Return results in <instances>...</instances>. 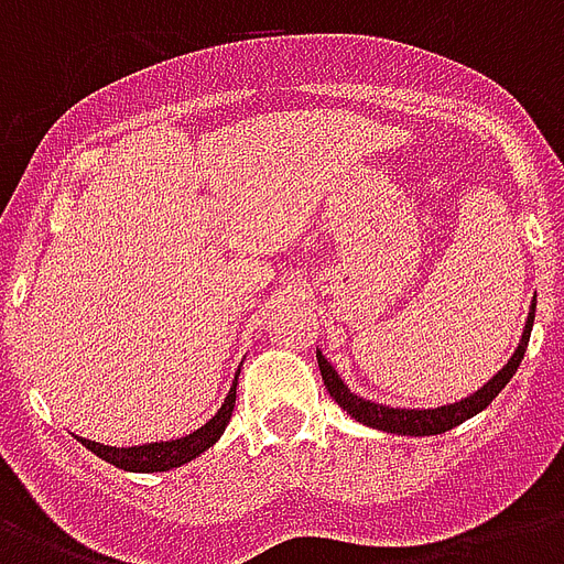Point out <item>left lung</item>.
I'll return each instance as SVG.
<instances>
[{"instance_id": "left-lung-1", "label": "left lung", "mask_w": 564, "mask_h": 564, "mask_svg": "<svg viewBox=\"0 0 564 564\" xmlns=\"http://www.w3.org/2000/svg\"><path fill=\"white\" fill-rule=\"evenodd\" d=\"M533 318H535V301L530 304V316H527L521 343H518L516 354L509 357L507 366L491 377L489 383L480 386L474 394H468V398H463V401L447 403V406H436V410H398V406L366 401V398L354 394L351 389L345 386L343 377L336 375V369L325 360V354L322 351H316L318 371H322V380H325L330 398H334V401L339 403L351 419L366 424V427L383 430V433H398V436H438V433H447V430H454L456 424H463V421L474 419L477 412L486 410V406L498 398L500 389L512 380V375H516L521 360H524L527 343H530V330H533Z\"/></svg>"}]
</instances>
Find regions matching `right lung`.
Instances as JSON below:
<instances>
[{
	"label": "right lung",
	"mask_w": 564,
	"mask_h": 564,
	"mask_svg": "<svg viewBox=\"0 0 564 564\" xmlns=\"http://www.w3.org/2000/svg\"><path fill=\"white\" fill-rule=\"evenodd\" d=\"M239 377V371H237ZM237 377H234V386H230L228 398L219 406V412L213 415L204 427L193 430L187 436L170 438V442H149V445H131V447H110L99 445V442H90V438H82V445L87 451L105 459V463L117 465L122 471H137V474H154V471H172V468H181L187 465L189 459L202 456L207 447H213L219 442V436L225 433L230 421V412H234V403H237Z\"/></svg>",
	"instance_id": "right-lung-1"
}]
</instances>
